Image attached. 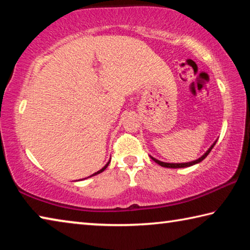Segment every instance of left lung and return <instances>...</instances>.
<instances>
[{
	"instance_id": "left-lung-1",
	"label": "left lung",
	"mask_w": 250,
	"mask_h": 250,
	"mask_svg": "<svg viewBox=\"0 0 250 250\" xmlns=\"http://www.w3.org/2000/svg\"><path fill=\"white\" fill-rule=\"evenodd\" d=\"M216 142L217 141H215L213 145L210 146V147L208 150H207L204 154H203L201 158H198L197 160H195V161H192V162H186V163H167V162H162V161H160V160H156L155 158H153V156H151L150 155V158L154 161L155 163H158L159 166H161V167H171V168H181V167H192V166H194V164H197V163H200V162H202L203 160H204L207 155H208V153L209 152L211 151V149H213L214 147V146L216 145Z\"/></svg>"
}]
</instances>
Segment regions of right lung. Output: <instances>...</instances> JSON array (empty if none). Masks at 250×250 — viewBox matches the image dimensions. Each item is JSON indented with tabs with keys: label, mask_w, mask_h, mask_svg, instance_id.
Returning a JSON list of instances; mask_svg holds the SVG:
<instances>
[{
	"label": "right lung",
	"mask_w": 250,
	"mask_h": 250,
	"mask_svg": "<svg viewBox=\"0 0 250 250\" xmlns=\"http://www.w3.org/2000/svg\"><path fill=\"white\" fill-rule=\"evenodd\" d=\"M109 163H110V160L108 161V163H107V164H105V166H104V167L103 168H101V170H99V171H97L96 173H94V174H92V175H90V176H95V175H97V174H99V173H101V172H104V171L105 170V168H107V167L109 166ZM90 176H89V177H90Z\"/></svg>",
	"instance_id": "add662e5"
}]
</instances>
